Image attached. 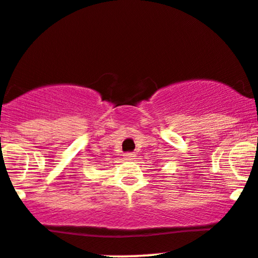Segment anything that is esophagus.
Returning a JSON list of instances; mask_svg holds the SVG:
<instances>
[{"label": "esophagus", "mask_w": 258, "mask_h": 258, "mask_svg": "<svg viewBox=\"0 0 258 258\" xmlns=\"http://www.w3.org/2000/svg\"><path fill=\"white\" fill-rule=\"evenodd\" d=\"M123 156H125L126 160H133L136 157V154L135 153H127L123 155Z\"/></svg>", "instance_id": "1"}]
</instances>
